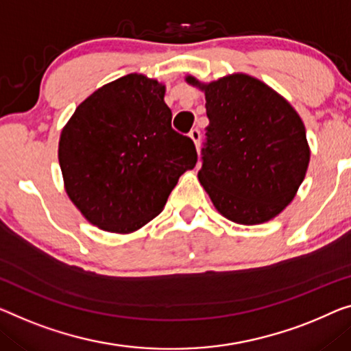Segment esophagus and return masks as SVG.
<instances>
[{
    "mask_svg": "<svg viewBox=\"0 0 351 351\" xmlns=\"http://www.w3.org/2000/svg\"><path fill=\"white\" fill-rule=\"evenodd\" d=\"M189 137L192 138V142H193V145H195V148L198 149V146H200V130H198L197 128L195 129H192L191 132H189Z\"/></svg>",
    "mask_w": 351,
    "mask_h": 351,
    "instance_id": "1",
    "label": "esophagus"
}]
</instances>
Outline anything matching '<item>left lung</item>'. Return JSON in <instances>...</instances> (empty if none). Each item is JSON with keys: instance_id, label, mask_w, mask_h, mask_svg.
Returning a JSON list of instances; mask_svg holds the SVG:
<instances>
[{"instance_id": "left-lung-1", "label": "left lung", "mask_w": 351, "mask_h": 351, "mask_svg": "<svg viewBox=\"0 0 351 351\" xmlns=\"http://www.w3.org/2000/svg\"><path fill=\"white\" fill-rule=\"evenodd\" d=\"M206 148L198 181L214 208L234 223L258 226L284 211L304 181L311 160L304 123L284 96L237 72L203 83Z\"/></svg>"}]
</instances>
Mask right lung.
<instances>
[{
  "mask_svg": "<svg viewBox=\"0 0 351 351\" xmlns=\"http://www.w3.org/2000/svg\"><path fill=\"white\" fill-rule=\"evenodd\" d=\"M164 96V83L128 74L88 96L62 128L58 160L66 193L97 228L137 232L195 167V145L171 129Z\"/></svg>",
  "mask_w": 351,
  "mask_h": 351,
  "instance_id": "right-lung-1",
  "label": "right lung"
}]
</instances>
